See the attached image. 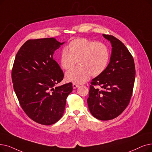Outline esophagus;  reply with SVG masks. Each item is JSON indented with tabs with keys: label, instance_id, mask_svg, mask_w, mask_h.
I'll list each match as a JSON object with an SVG mask.
<instances>
[{
	"label": "esophagus",
	"instance_id": "1",
	"mask_svg": "<svg viewBox=\"0 0 152 152\" xmlns=\"http://www.w3.org/2000/svg\"><path fill=\"white\" fill-rule=\"evenodd\" d=\"M79 86H80V85L76 84H75V83L72 84V88H73V89H76V88H78Z\"/></svg>",
	"mask_w": 152,
	"mask_h": 152
}]
</instances>
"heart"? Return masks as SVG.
<instances>
[{
	"mask_svg": "<svg viewBox=\"0 0 152 152\" xmlns=\"http://www.w3.org/2000/svg\"><path fill=\"white\" fill-rule=\"evenodd\" d=\"M110 58L107 47L102 43L86 38L74 39L69 44L68 49L64 48L60 53V63L64 69H69L77 62L79 65L66 72L68 81L82 84L90 75L97 76L107 68Z\"/></svg>",
	"mask_w": 152,
	"mask_h": 152,
	"instance_id": "b5f03b06",
	"label": "heart"
}]
</instances>
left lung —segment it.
<instances>
[{"label":"left lung","instance_id":"8db88e82","mask_svg":"<svg viewBox=\"0 0 152 152\" xmlns=\"http://www.w3.org/2000/svg\"><path fill=\"white\" fill-rule=\"evenodd\" d=\"M102 36L111 43L110 61L102 73L92 80L87 102L95 118L108 121L119 115L129 105L135 68L132 56L121 41L112 35Z\"/></svg>","mask_w":152,"mask_h":152}]
</instances>
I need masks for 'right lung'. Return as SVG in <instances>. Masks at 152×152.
<instances>
[{"mask_svg":"<svg viewBox=\"0 0 152 152\" xmlns=\"http://www.w3.org/2000/svg\"><path fill=\"white\" fill-rule=\"evenodd\" d=\"M54 38L30 39L20 48L12 71L14 89L22 108L31 120L50 125L63 115L72 83L56 86L63 72L53 60L63 45Z\"/></svg>","mask_w":152,"mask_h":152,"instance_id":"right-lung-1","label":"right lung"}]
</instances>
